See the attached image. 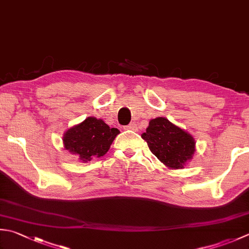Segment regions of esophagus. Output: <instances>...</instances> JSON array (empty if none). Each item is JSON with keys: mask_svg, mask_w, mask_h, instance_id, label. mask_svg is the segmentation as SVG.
I'll list each match as a JSON object with an SVG mask.
<instances>
[{"mask_svg": "<svg viewBox=\"0 0 249 249\" xmlns=\"http://www.w3.org/2000/svg\"><path fill=\"white\" fill-rule=\"evenodd\" d=\"M125 128L126 129H129V130H136V129H137V125H136L135 123H130V124H128L127 126H126Z\"/></svg>", "mask_w": 249, "mask_h": 249, "instance_id": "obj_1", "label": "esophagus"}]
</instances>
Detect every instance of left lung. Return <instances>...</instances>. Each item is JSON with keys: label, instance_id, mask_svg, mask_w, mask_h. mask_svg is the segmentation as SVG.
<instances>
[{"label": "left lung", "instance_id": "left-lung-1", "mask_svg": "<svg viewBox=\"0 0 249 249\" xmlns=\"http://www.w3.org/2000/svg\"><path fill=\"white\" fill-rule=\"evenodd\" d=\"M141 137L147 141L151 152L170 169L184 168L196 152L193 136L166 118L150 120Z\"/></svg>", "mask_w": 249, "mask_h": 249}]
</instances>
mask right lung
I'll return each mask as SVG.
<instances>
[{
  "instance_id": "right-lung-1",
  "label": "right lung",
  "mask_w": 249,
  "mask_h": 249,
  "mask_svg": "<svg viewBox=\"0 0 249 249\" xmlns=\"http://www.w3.org/2000/svg\"><path fill=\"white\" fill-rule=\"evenodd\" d=\"M119 134L118 128H111L101 119L89 116L68 129L63 134L62 142L67 151L87 163L95 157H104Z\"/></svg>"
}]
</instances>
